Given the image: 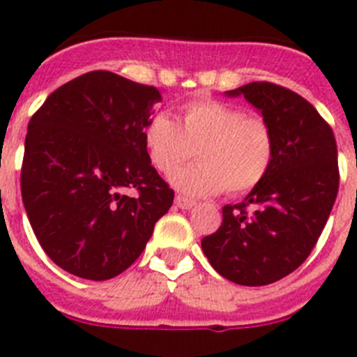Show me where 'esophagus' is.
<instances>
[{
  "label": "esophagus",
  "mask_w": 357,
  "mask_h": 357,
  "mask_svg": "<svg viewBox=\"0 0 357 357\" xmlns=\"http://www.w3.org/2000/svg\"><path fill=\"white\" fill-rule=\"evenodd\" d=\"M175 206L178 207V209H193L195 206H197V202L191 200V198L188 197H182V195H178V197L175 198Z\"/></svg>",
  "instance_id": "34e87169"
}]
</instances>
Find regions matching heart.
<instances>
[{"label": "heart", "mask_w": 357, "mask_h": 357, "mask_svg": "<svg viewBox=\"0 0 357 357\" xmlns=\"http://www.w3.org/2000/svg\"><path fill=\"white\" fill-rule=\"evenodd\" d=\"M144 146L160 173L174 172L197 151L200 163L172 175V184L189 197H211L223 189L248 193L266 178L275 157V137L266 119L218 100L188 102L181 123L166 112L151 116Z\"/></svg>", "instance_id": "obj_1"}]
</instances>
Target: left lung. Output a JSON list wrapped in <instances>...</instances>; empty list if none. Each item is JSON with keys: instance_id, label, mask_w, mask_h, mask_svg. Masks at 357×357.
Segmentation results:
<instances>
[{"instance_id": "8db88e82", "label": "left lung", "mask_w": 357, "mask_h": 357, "mask_svg": "<svg viewBox=\"0 0 357 357\" xmlns=\"http://www.w3.org/2000/svg\"><path fill=\"white\" fill-rule=\"evenodd\" d=\"M245 96L275 137V157L247 198L222 209V227L202 239L211 266L243 286H266L301 266L317 245L340 185L338 148L329 123L301 94L252 82Z\"/></svg>"}]
</instances>
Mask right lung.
I'll list each match as a JSON object with an SVG mask.
<instances>
[{
  "label": "right lung",
  "mask_w": 357,
  "mask_h": 357,
  "mask_svg": "<svg viewBox=\"0 0 357 357\" xmlns=\"http://www.w3.org/2000/svg\"><path fill=\"white\" fill-rule=\"evenodd\" d=\"M159 100L153 85L91 71L53 91L31 116L21 195L40 247L66 272L89 280L119 275L172 207L175 193L144 146Z\"/></svg>",
  "instance_id": "1"
}]
</instances>
